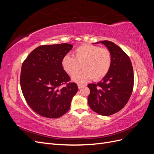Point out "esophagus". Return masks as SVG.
<instances>
[{
  "mask_svg": "<svg viewBox=\"0 0 154 154\" xmlns=\"http://www.w3.org/2000/svg\"><path fill=\"white\" fill-rule=\"evenodd\" d=\"M85 85H84V84H83V83H78V88H82V87H85Z\"/></svg>",
  "mask_w": 154,
  "mask_h": 154,
  "instance_id": "34e87169",
  "label": "esophagus"
}]
</instances>
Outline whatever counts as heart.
<instances>
[{
    "mask_svg": "<svg viewBox=\"0 0 154 154\" xmlns=\"http://www.w3.org/2000/svg\"><path fill=\"white\" fill-rule=\"evenodd\" d=\"M111 64L110 51L91 44L80 45L74 50L72 57L65 56L62 61L63 69L70 75L77 72L82 66V71L74 73L72 77L76 82H85L92 78L96 81L101 80L109 72Z\"/></svg>",
    "mask_w": 154,
    "mask_h": 154,
    "instance_id": "1",
    "label": "heart"
}]
</instances>
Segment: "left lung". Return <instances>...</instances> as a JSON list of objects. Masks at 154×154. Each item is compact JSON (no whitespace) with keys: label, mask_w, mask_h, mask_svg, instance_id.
Segmentation results:
<instances>
[{"label":"left lung","mask_w":154,"mask_h":154,"mask_svg":"<svg viewBox=\"0 0 154 154\" xmlns=\"http://www.w3.org/2000/svg\"><path fill=\"white\" fill-rule=\"evenodd\" d=\"M100 42L110 51L112 64L101 82L87 85L91 91L88 103L95 112L106 116L118 112L127 103L133 91L134 76L130 58L118 45L108 40L95 44Z\"/></svg>","instance_id":"1"}]
</instances>
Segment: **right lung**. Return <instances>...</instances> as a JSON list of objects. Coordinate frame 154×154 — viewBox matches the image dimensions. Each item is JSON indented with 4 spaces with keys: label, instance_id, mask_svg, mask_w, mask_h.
<instances>
[{
    "label": "right lung",
    "instance_id": "right-lung-1",
    "mask_svg": "<svg viewBox=\"0 0 154 154\" xmlns=\"http://www.w3.org/2000/svg\"><path fill=\"white\" fill-rule=\"evenodd\" d=\"M72 47L69 44L40 45L22 63V94L31 109L43 117L58 118L66 114L78 91L76 83H68L71 78L62 65Z\"/></svg>",
    "mask_w": 154,
    "mask_h": 154
}]
</instances>
